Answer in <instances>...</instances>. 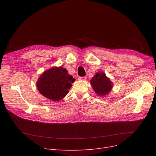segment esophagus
Returning a JSON list of instances; mask_svg holds the SVG:
<instances>
[{
    "label": "esophagus",
    "mask_w": 156,
    "mask_h": 156,
    "mask_svg": "<svg viewBox=\"0 0 156 156\" xmlns=\"http://www.w3.org/2000/svg\"><path fill=\"white\" fill-rule=\"evenodd\" d=\"M78 79L79 81H84V80H86V77H79L78 78Z\"/></svg>",
    "instance_id": "obj_1"
}]
</instances>
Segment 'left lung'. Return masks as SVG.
<instances>
[{
	"mask_svg": "<svg viewBox=\"0 0 156 156\" xmlns=\"http://www.w3.org/2000/svg\"><path fill=\"white\" fill-rule=\"evenodd\" d=\"M90 84L98 96L103 97L107 96L113 87L111 79L103 72H98L94 75L90 80Z\"/></svg>",
	"mask_w": 156,
	"mask_h": 156,
	"instance_id": "8db88e82",
	"label": "left lung"
}]
</instances>
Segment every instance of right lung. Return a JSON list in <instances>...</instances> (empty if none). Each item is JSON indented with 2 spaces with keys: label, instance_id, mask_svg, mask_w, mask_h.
<instances>
[{
  "label": "right lung",
  "instance_id": "1",
  "mask_svg": "<svg viewBox=\"0 0 156 156\" xmlns=\"http://www.w3.org/2000/svg\"><path fill=\"white\" fill-rule=\"evenodd\" d=\"M75 79L62 66L53 67L41 73L36 83L40 93L53 101L63 99Z\"/></svg>",
  "mask_w": 156,
  "mask_h": 156
}]
</instances>
